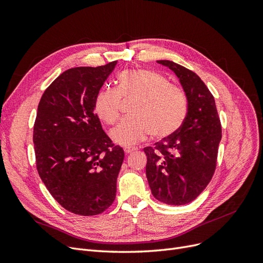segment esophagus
I'll use <instances>...</instances> for the list:
<instances>
[{
    "instance_id": "34e87169",
    "label": "esophagus",
    "mask_w": 263,
    "mask_h": 263,
    "mask_svg": "<svg viewBox=\"0 0 263 263\" xmlns=\"http://www.w3.org/2000/svg\"><path fill=\"white\" fill-rule=\"evenodd\" d=\"M136 150H137L136 148H130V147H127V148H125V149H124V151L126 153V155H129V154L134 153V151H136Z\"/></svg>"
}]
</instances>
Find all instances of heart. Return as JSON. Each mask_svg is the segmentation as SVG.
<instances>
[{"label":"heart","instance_id":"obj_1","mask_svg":"<svg viewBox=\"0 0 263 263\" xmlns=\"http://www.w3.org/2000/svg\"><path fill=\"white\" fill-rule=\"evenodd\" d=\"M136 98L126 117L110 132L122 146H133L149 135L165 138L179 130L187 113L185 93L169 83L159 72L149 69H128L119 73L116 89L103 87L94 101L95 113L108 125L121 115L122 99Z\"/></svg>","mask_w":263,"mask_h":263}]
</instances>
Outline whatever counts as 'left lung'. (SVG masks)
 <instances>
[{
    "label": "left lung",
    "instance_id": "1",
    "mask_svg": "<svg viewBox=\"0 0 263 263\" xmlns=\"http://www.w3.org/2000/svg\"><path fill=\"white\" fill-rule=\"evenodd\" d=\"M187 99V114L178 132L155 147H145L146 174L151 193L169 205H185L208 186L216 170L221 124L209 87L193 71L169 60Z\"/></svg>",
    "mask_w": 263,
    "mask_h": 263
}]
</instances>
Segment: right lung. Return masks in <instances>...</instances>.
I'll use <instances>...</instances> for the list:
<instances>
[{
  "label": "right lung",
  "mask_w": 263,
  "mask_h": 263,
  "mask_svg": "<svg viewBox=\"0 0 263 263\" xmlns=\"http://www.w3.org/2000/svg\"><path fill=\"white\" fill-rule=\"evenodd\" d=\"M117 61L61 73L38 104L33 141L36 168L63 209L94 216L116 196L124 150L103 130L94 101Z\"/></svg>",
  "instance_id": "1"
}]
</instances>
